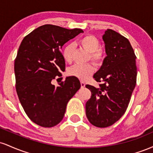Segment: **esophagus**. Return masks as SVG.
I'll return each mask as SVG.
<instances>
[{"label": "esophagus", "mask_w": 153, "mask_h": 153, "mask_svg": "<svg viewBox=\"0 0 153 153\" xmlns=\"http://www.w3.org/2000/svg\"><path fill=\"white\" fill-rule=\"evenodd\" d=\"M80 86L81 88H84L85 86V83L83 81H80Z\"/></svg>", "instance_id": "esophagus-1"}]
</instances>
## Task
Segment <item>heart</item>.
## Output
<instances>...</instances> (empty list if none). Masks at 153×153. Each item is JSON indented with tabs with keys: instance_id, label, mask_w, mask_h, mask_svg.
Wrapping results in <instances>:
<instances>
[{
	"instance_id": "heart-1",
	"label": "heart",
	"mask_w": 153,
	"mask_h": 153,
	"mask_svg": "<svg viewBox=\"0 0 153 153\" xmlns=\"http://www.w3.org/2000/svg\"><path fill=\"white\" fill-rule=\"evenodd\" d=\"M79 44L88 52H90V59L95 64L100 65L104 59V53L103 50L99 48L100 42L99 39L94 35H85L79 40ZM63 58L67 62H71L73 57V46L72 44H68L63 47ZM94 67L92 64H87L85 65H75L72 67L68 71V74L71 76L80 79L86 80L94 74Z\"/></svg>"
}]
</instances>
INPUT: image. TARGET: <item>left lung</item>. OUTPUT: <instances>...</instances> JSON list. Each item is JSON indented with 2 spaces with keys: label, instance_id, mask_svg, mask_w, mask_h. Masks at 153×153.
I'll return each mask as SVG.
<instances>
[{
  "label": "left lung",
  "instance_id": "left-lung-1",
  "mask_svg": "<svg viewBox=\"0 0 153 153\" xmlns=\"http://www.w3.org/2000/svg\"><path fill=\"white\" fill-rule=\"evenodd\" d=\"M107 56L94 78L99 88L86 85L91 91L85 104L86 117L95 127L114 124L124 115L136 85V55L127 38L112 29L103 36Z\"/></svg>",
  "mask_w": 153,
  "mask_h": 153
}]
</instances>
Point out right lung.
I'll return each instance as SVG.
<instances>
[{"label":"right lung","mask_w":153,"mask_h":153,"mask_svg":"<svg viewBox=\"0 0 153 153\" xmlns=\"http://www.w3.org/2000/svg\"><path fill=\"white\" fill-rule=\"evenodd\" d=\"M83 31L45 24L22 40L15 59L16 89L29 118L43 127H52L64 117L69 100L80 88L75 77H68L55 87L51 83L62 76L65 62L61 48Z\"/></svg>","instance_id":"right-lung-1"}]
</instances>
